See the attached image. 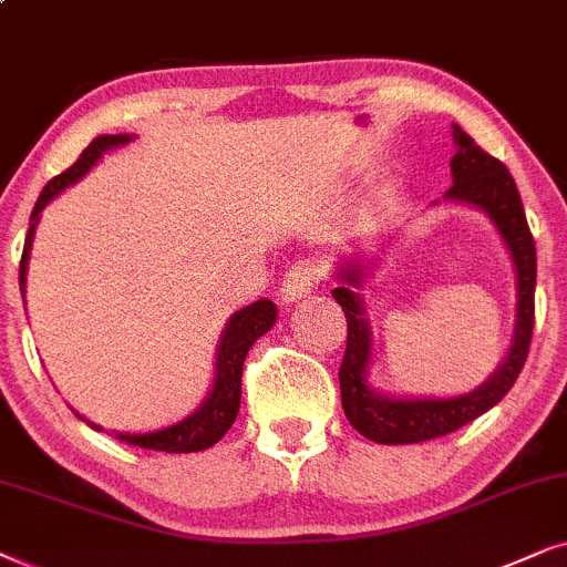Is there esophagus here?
Segmentation results:
<instances>
[{
	"mask_svg": "<svg viewBox=\"0 0 567 567\" xmlns=\"http://www.w3.org/2000/svg\"><path fill=\"white\" fill-rule=\"evenodd\" d=\"M323 279V267L316 259H298L285 271L282 296L285 300H298L311 292Z\"/></svg>",
	"mask_w": 567,
	"mask_h": 567,
	"instance_id": "esophagus-1",
	"label": "esophagus"
}]
</instances>
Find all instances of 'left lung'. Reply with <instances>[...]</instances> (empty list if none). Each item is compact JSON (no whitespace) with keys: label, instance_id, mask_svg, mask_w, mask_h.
Returning a JSON list of instances; mask_svg holds the SVG:
<instances>
[{"label":"left lung","instance_id":"8db88e82","mask_svg":"<svg viewBox=\"0 0 567 567\" xmlns=\"http://www.w3.org/2000/svg\"><path fill=\"white\" fill-rule=\"evenodd\" d=\"M454 140L458 147L456 155L451 157L454 186L446 192V199L485 209L508 246L513 264H516V331H513L511 352L503 365L470 394L451 399H394L379 394L365 381L368 362H371V327H368L362 300L354 292V288L362 285L365 271L354 261L342 264L337 271V279L342 285L331 290L347 319V350L342 365H339L342 410L360 435H365L368 441L386 443V446H404V443H422L430 437L449 435L493 410L516 383L532 344L537 248H534L516 181L497 157L485 153L456 124Z\"/></svg>","mask_w":567,"mask_h":567}]
</instances>
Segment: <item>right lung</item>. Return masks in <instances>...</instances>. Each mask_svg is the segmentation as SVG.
Here are the masks:
<instances>
[{"instance_id": "1", "label": "right lung", "mask_w": 567, "mask_h": 567, "mask_svg": "<svg viewBox=\"0 0 567 567\" xmlns=\"http://www.w3.org/2000/svg\"><path fill=\"white\" fill-rule=\"evenodd\" d=\"M132 137L130 134H103V137H95L90 145L82 150L78 163L64 173H59L56 178H51L47 186H43L41 196H38L33 215H30V228L25 236V248H22L20 259V290L25 292V271H28V259H30V246H33L35 225L41 209L54 199L56 194H62L66 186H72L74 181H80L85 173L93 168L105 150L126 145ZM277 319V308L271 300H256V303L240 308L230 316L228 327L223 331L220 344H217V362H215V383L205 404L199 406L194 414H188L186 420L176 422V425L153 430V433H116L124 443H132V446L150 449V451H165V454H192V451H205L215 446L220 437L228 433V427L236 422L238 406H240V375H244V360L251 344L261 334H267L271 323ZM80 417V414H78ZM82 420V417H80ZM93 430H103L101 425H93Z\"/></svg>"}]
</instances>
